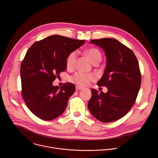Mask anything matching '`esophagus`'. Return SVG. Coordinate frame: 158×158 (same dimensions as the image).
<instances>
[{
  "label": "esophagus",
  "instance_id": "1",
  "mask_svg": "<svg viewBox=\"0 0 158 158\" xmlns=\"http://www.w3.org/2000/svg\"><path fill=\"white\" fill-rule=\"evenodd\" d=\"M84 88L83 87H81V86H78V85H77L76 86V89H83Z\"/></svg>",
  "mask_w": 158,
  "mask_h": 158
}]
</instances>
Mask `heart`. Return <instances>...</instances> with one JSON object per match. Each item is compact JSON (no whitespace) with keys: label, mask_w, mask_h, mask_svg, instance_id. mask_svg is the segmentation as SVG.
I'll return each mask as SVG.
<instances>
[{"label":"heart","mask_w":158,"mask_h":158,"mask_svg":"<svg viewBox=\"0 0 158 158\" xmlns=\"http://www.w3.org/2000/svg\"><path fill=\"white\" fill-rule=\"evenodd\" d=\"M85 53L89 57L91 62L93 64L99 63L102 60L101 53L97 48H89L86 50ZM76 51H72L68 55L66 60V64L68 69H72L74 67L75 64H76ZM95 78V76L92 73H85L79 72L71 77V81L74 83H76L79 85L86 86L89 83L90 81L94 80Z\"/></svg>","instance_id":"1"}]
</instances>
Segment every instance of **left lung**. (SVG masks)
<instances>
[{
	"label": "left lung",
	"instance_id": "1",
	"mask_svg": "<svg viewBox=\"0 0 158 158\" xmlns=\"http://www.w3.org/2000/svg\"><path fill=\"white\" fill-rule=\"evenodd\" d=\"M90 43L105 52L106 68L97 85L107 87V92L91 89L88 109L102 122L117 121L129 112L136 101L142 82L138 61L134 52L117 40L101 38Z\"/></svg>",
	"mask_w": 158,
	"mask_h": 158
}]
</instances>
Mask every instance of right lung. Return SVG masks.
I'll use <instances>...</instances> for the list:
<instances>
[{"label": "right lung", "instance_id": "add662e5", "mask_svg": "<svg viewBox=\"0 0 158 158\" xmlns=\"http://www.w3.org/2000/svg\"><path fill=\"white\" fill-rule=\"evenodd\" d=\"M85 43L84 40L52 35L36 41L28 50L20 67L22 94L37 117L52 120L64 111L76 87L69 82L54 86L52 82L66 69L68 55Z\"/></svg>", "mask_w": 158, "mask_h": 158}]
</instances>
